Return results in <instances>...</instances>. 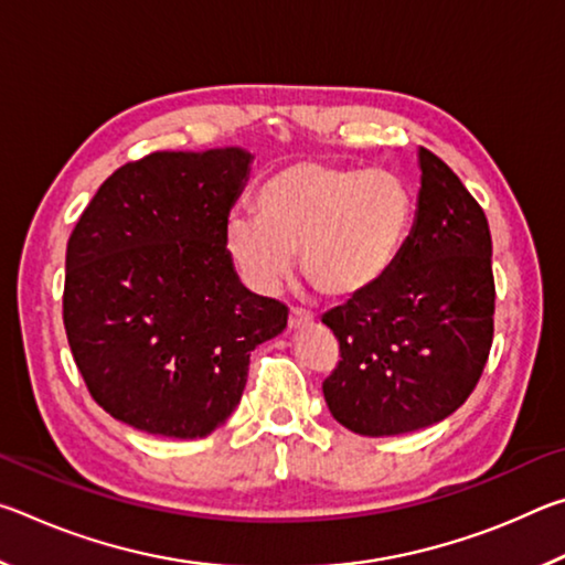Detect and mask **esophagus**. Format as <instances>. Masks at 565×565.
Instances as JSON below:
<instances>
[{
    "mask_svg": "<svg viewBox=\"0 0 565 565\" xmlns=\"http://www.w3.org/2000/svg\"><path fill=\"white\" fill-rule=\"evenodd\" d=\"M309 323H313L311 313L299 309V306H294L289 313V329H301V327H309Z\"/></svg>",
    "mask_w": 565,
    "mask_h": 565,
    "instance_id": "34e87169",
    "label": "esophagus"
}]
</instances>
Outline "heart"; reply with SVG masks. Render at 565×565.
<instances>
[{"instance_id": "obj_1", "label": "heart", "mask_w": 565, "mask_h": 565, "mask_svg": "<svg viewBox=\"0 0 565 565\" xmlns=\"http://www.w3.org/2000/svg\"><path fill=\"white\" fill-rule=\"evenodd\" d=\"M259 216L234 212L226 248L256 291L289 279L294 256L311 289L327 299H356L386 279L404 246L411 194L384 169L361 171L329 161H299L264 181Z\"/></svg>"}]
</instances>
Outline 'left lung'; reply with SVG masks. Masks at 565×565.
Listing matches in <instances>:
<instances>
[{
    "mask_svg": "<svg viewBox=\"0 0 565 565\" xmlns=\"http://www.w3.org/2000/svg\"><path fill=\"white\" fill-rule=\"evenodd\" d=\"M418 164L416 224L394 269L321 319L341 353L323 398L331 416L361 436L411 434L451 416L471 396L493 343L483 209L424 147Z\"/></svg>",
    "mask_w": 565,
    "mask_h": 565,
    "instance_id": "1",
    "label": "left lung"
}]
</instances>
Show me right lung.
I'll return each instance as SVG.
<instances>
[{
  "label": "right lung",
  "mask_w": 565,
  "mask_h": 565,
  "mask_svg": "<svg viewBox=\"0 0 565 565\" xmlns=\"http://www.w3.org/2000/svg\"><path fill=\"white\" fill-rule=\"evenodd\" d=\"M252 154L154 151L104 181L66 244L64 329L92 398L121 424L204 438L242 401L286 303L238 281L228 212Z\"/></svg>",
  "instance_id": "right-lung-1"
}]
</instances>
